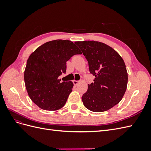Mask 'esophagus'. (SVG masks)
<instances>
[{
	"label": "esophagus",
	"mask_w": 151,
	"mask_h": 151,
	"mask_svg": "<svg viewBox=\"0 0 151 151\" xmlns=\"http://www.w3.org/2000/svg\"><path fill=\"white\" fill-rule=\"evenodd\" d=\"M79 83H80V81H76V80H74V81H73V83H74V86H77V85Z\"/></svg>",
	"instance_id": "obj_1"
}]
</instances>
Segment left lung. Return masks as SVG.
<instances>
[{
	"label": "left lung",
	"mask_w": 151,
	"mask_h": 151,
	"mask_svg": "<svg viewBox=\"0 0 151 151\" xmlns=\"http://www.w3.org/2000/svg\"><path fill=\"white\" fill-rule=\"evenodd\" d=\"M89 63L94 83L83 96L84 106L94 112H103L119 103L128 83V74L123 58L106 44L95 41L76 42Z\"/></svg>",
	"instance_id": "obj_1"
}]
</instances>
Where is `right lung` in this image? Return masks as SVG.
I'll return each mask as SVG.
<instances>
[{"label": "right lung", "instance_id": "1", "mask_svg": "<svg viewBox=\"0 0 151 151\" xmlns=\"http://www.w3.org/2000/svg\"><path fill=\"white\" fill-rule=\"evenodd\" d=\"M81 53L69 40L50 41L36 48L27 60L24 73L26 88L32 101L48 111L64 106L74 84L61 82L58 77L66 72V62Z\"/></svg>", "mask_w": 151, "mask_h": 151}]
</instances>
